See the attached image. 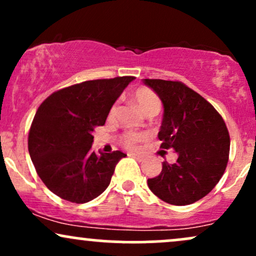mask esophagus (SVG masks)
<instances>
[{
	"instance_id": "1",
	"label": "esophagus",
	"mask_w": 256,
	"mask_h": 256,
	"mask_svg": "<svg viewBox=\"0 0 256 256\" xmlns=\"http://www.w3.org/2000/svg\"><path fill=\"white\" fill-rule=\"evenodd\" d=\"M130 156H132L134 158H136L137 161H143L144 160V156L140 154H130Z\"/></svg>"
}]
</instances>
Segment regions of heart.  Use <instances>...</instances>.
Segmentation results:
<instances>
[{
    "instance_id": "heart-1",
    "label": "heart",
    "mask_w": 256,
    "mask_h": 256,
    "mask_svg": "<svg viewBox=\"0 0 256 256\" xmlns=\"http://www.w3.org/2000/svg\"><path fill=\"white\" fill-rule=\"evenodd\" d=\"M134 102L138 106L140 110L146 116H155L158 113L161 108V101L158 98V96L154 91L150 89H146V88H138L132 92L131 95ZM116 104L112 106L108 113V120H113L114 116H116ZM148 138V134H140V132H125L120 137L122 146H125L126 148H134L136 146L140 140Z\"/></svg>"
}]
</instances>
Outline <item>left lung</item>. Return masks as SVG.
Masks as SVG:
<instances>
[{
  "mask_svg": "<svg viewBox=\"0 0 256 256\" xmlns=\"http://www.w3.org/2000/svg\"><path fill=\"white\" fill-rule=\"evenodd\" d=\"M164 104L158 137L160 148L174 149L177 162H162V171L148 179L152 194L174 206L204 198L224 174L230 134L224 119L207 100L178 80L144 79Z\"/></svg>",
  "mask_w": 256,
  "mask_h": 256,
  "instance_id": "left-lung-1",
  "label": "left lung"
}]
</instances>
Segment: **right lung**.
Listing matches in <instances>:
<instances>
[{"label": "right lung", "instance_id": "add662e5", "mask_svg": "<svg viewBox=\"0 0 256 256\" xmlns=\"http://www.w3.org/2000/svg\"><path fill=\"white\" fill-rule=\"evenodd\" d=\"M134 77L95 79L55 91L40 104L28 132V152L37 174L58 198L85 204L110 183L124 152H91L92 132Z\"/></svg>", "mask_w": 256, "mask_h": 256}]
</instances>
